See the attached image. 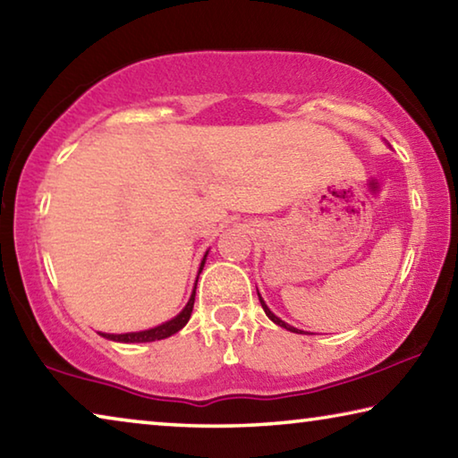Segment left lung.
I'll list each match as a JSON object with an SVG mask.
<instances>
[{
	"label": "left lung",
	"mask_w": 458,
	"mask_h": 458,
	"mask_svg": "<svg viewBox=\"0 0 458 458\" xmlns=\"http://www.w3.org/2000/svg\"><path fill=\"white\" fill-rule=\"evenodd\" d=\"M258 296H259V292H258ZM259 302H261V309H264V312L267 314V318H269V320H274V322H276V325H278V327H284V328H286V331H292V333H298V328H294V327H290V325H286V322H284V320H280L278 317H276V314H274L272 310H269V309H267V306H266V302H264V300H261V296H259ZM300 333H302V331H300Z\"/></svg>",
	"instance_id": "1"
}]
</instances>
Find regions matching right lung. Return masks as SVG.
Segmentation results:
<instances>
[{"mask_svg": "<svg viewBox=\"0 0 458 458\" xmlns=\"http://www.w3.org/2000/svg\"><path fill=\"white\" fill-rule=\"evenodd\" d=\"M207 258V256H205ZM205 266V259H202L200 269ZM194 294H197V286H194L192 296L189 300V304L184 306V310L178 314L168 322H164L160 327H154L149 328V331H140V333H125V335H105L101 333L105 339H111V341H119V343H149V341H160V339H166V336H172L174 333H178L180 328H182L186 322H189L191 314H192V306H194Z\"/></svg>", "mask_w": 458, "mask_h": 458, "instance_id": "right-lung-1", "label": "right lung"}]
</instances>
